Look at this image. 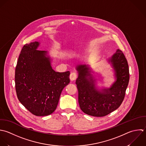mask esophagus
I'll return each instance as SVG.
<instances>
[{
  "mask_svg": "<svg viewBox=\"0 0 146 146\" xmlns=\"http://www.w3.org/2000/svg\"><path fill=\"white\" fill-rule=\"evenodd\" d=\"M77 74L76 72H72L70 74V79L71 81L75 80L77 78Z\"/></svg>",
  "mask_w": 146,
  "mask_h": 146,
  "instance_id": "1",
  "label": "esophagus"
}]
</instances>
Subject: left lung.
Listing matches in <instances>:
<instances>
[{
	"label": "left lung",
	"mask_w": 146,
	"mask_h": 146,
	"mask_svg": "<svg viewBox=\"0 0 146 146\" xmlns=\"http://www.w3.org/2000/svg\"><path fill=\"white\" fill-rule=\"evenodd\" d=\"M115 70L117 81L111 88L100 92L95 88L94 80L86 65H78V77L76 81L80 109L85 114L101 117L117 109L122 104L129 84L130 74L127 61L119 49L109 59ZM90 77L88 78V76Z\"/></svg>",
	"instance_id": "1"
}]
</instances>
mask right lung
I'll return each mask as SVG.
<instances>
[{
	"mask_svg": "<svg viewBox=\"0 0 146 146\" xmlns=\"http://www.w3.org/2000/svg\"><path fill=\"white\" fill-rule=\"evenodd\" d=\"M38 45L35 41L23 46L15 69V89L30 113L46 116L56 110L62 89L70 82V72L53 70L46 52L37 49Z\"/></svg>",
	"mask_w": 146,
	"mask_h": 146,
	"instance_id": "obj_1",
	"label": "right lung"
}]
</instances>
